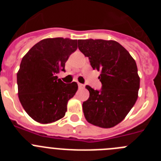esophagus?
<instances>
[{
    "instance_id": "34e87169",
    "label": "esophagus",
    "mask_w": 161,
    "mask_h": 161,
    "mask_svg": "<svg viewBox=\"0 0 161 161\" xmlns=\"http://www.w3.org/2000/svg\"><path fill=\"white\" fill-rule=\"evenodd\" d=\"M78 87L80 88V89H83L84 87H85V85H83V84H80V83H78Z\"/></svg>"
}]
</instances>
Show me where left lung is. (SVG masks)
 Returning <instances> with one entry per match:
<instances>
[{
    "label": "left lung",
    "instance_id": "obj_1",
    "mask_svg": "<svg viewBox=\"0 0 161 161\" xmlns=\"http://www.w3.org/2000/svg\"><path fill=\"white\" fill-rule=\"evenodd\" d=\"M78 48L100 71L102 89L90 86L89 97L83 102L86 120L102 128H110L125 119L136 103L139 76L136 61L121 44L114 40L79 39Z\"/></svg>",
    "mask_w": 161,
    "mask_h": 161
}]
</instances>
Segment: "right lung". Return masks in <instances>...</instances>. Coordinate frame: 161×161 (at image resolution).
Masks as SVG:
<instances>
[{
	"mask_svg": "<svg viewBox=\"0 0 161 161\" xmlns=\"http://www.w3.org/2000/svg\"><path fill=\"white\" fill-rule=\"evenodd\" d=\"M76 49V39L45 38L22 58L17 73L18 97L25 112L38 123H53L65 115L78 85L64 83L56 75L64 72L66 61Z\"/></svg>",
	"mask_w": 161,
	"mask_h": 161,
	"instance_id": "add662e5",
	"label": "right lung"
}]
</instances>
